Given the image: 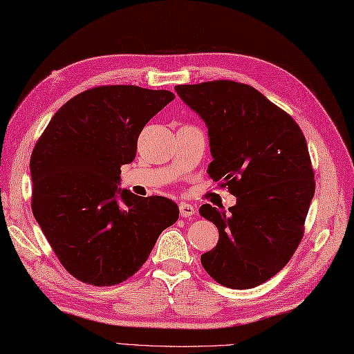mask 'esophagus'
<instances>
[{
  "label": "esophagus",
  "instance_id": "esophagus-1",
  "mask_svg": "<svg viewBox=\"0 0 354 354\" xmlns=\"http://www.w3.org/2000/svg\"><path fill=\"white\" fill-rule=\"evenodd\" d=\"M178 210H180V214H182L183 218H189V216H192V214L196 213L195 207L192 204H187V203H180Z\"/></svg>",
  "mask_w": 354,
  "mask_h": 354
}]
</instances>
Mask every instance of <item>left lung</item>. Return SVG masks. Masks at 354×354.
<instances>
[{
	"label": "left lung",
	"mask_w": 354,
	"mask_h": 354,
	"mask_svg": "<svg viewBox=\"0 0 354 354\" xmlns=\"http://www.w3.org/2000/svg\"><path fill=\"white\" fill-rule=\"evenodd\" d=\"M209 129V176L228 186L230 212L210 204L200 213L219 231L201 264L223 287L246 290L282 270L297 249L315 182L308 145L286 111L246 84L176 85Z\"/></svg>",
	"instance_id": "obj_1"
}]
</instances>
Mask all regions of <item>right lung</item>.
Listing matches in <instances>:
<instances>
[{"instance_id": "1", "label": "right lung", "mask_w": 354, "mask_h": 354, "mask_svg": "<svg viewBox=\"0 0 354 354\" xmlns=\"http://www.w3.org/2000/svg\"><path fill=\"white\" fill-rule=\"evenodd\" d=\"M174 97L135 85L87 90L55 112L34 147L32 214L76 279L97 287L126 281L178 219L168 198L118 187L144 126Z\"/></svg>"}]
</instances>
